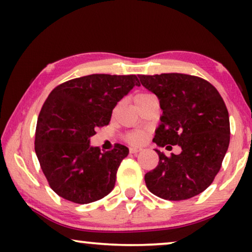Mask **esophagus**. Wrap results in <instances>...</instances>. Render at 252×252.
<instances>
[{"label":"esophagus","instance_id":"obj_1","mask_svg":"<svg viewBox=\"0 0 252 252\" xmlns=\"http://www.w3.org/2000/svg\"><path fill=\"white\" fill-rule=\"evenodd\" d=\"M142 150V147H139V146H132V147H129V151L132 154H137V153H140V151Z\"/></svg>","mask_w":252,"mask_h":252}]
</instances>
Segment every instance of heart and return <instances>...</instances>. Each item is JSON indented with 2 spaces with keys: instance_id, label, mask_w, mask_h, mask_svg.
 I'll return each instance as SVG.
<instances>
[{
  "instance_id": "heart-1",
  "label": "heart",
  "mask_w": 252,
  "mask_h": 252,
  "mask_svg": "<svg viewBox=\"0 0 252 252\" xmlns=\"http://www.w3.org/2000/svg\"><path fill=\"white\" fill-rule=\"evenodd\" d=\"M151 94L149 93H137V94L134 96V102L135 104H140L141 102H143L144 99L150 97ZM126 140L130 143H139L144 139V133L143 132H129L126 134Z\"/></svg>"
}]
</instances>
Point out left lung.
<instances>
[{"label": "left lung", "mask_w": 252, "mask_h": 252, "mask_svg": "<svg viewBox=\"0 0 252 252\" xmlns=\"http://www.w3.org/2000/svg\"><path fill=\"white\" fill-rule=\"evenodd\" d=\"M141 84L159 99L163 116L154 142L180 146L181 154L165 156L144 175L149 190L168 201H182L204 191L215 180L229 146L226 104L213 85L196 75H139ZM170 146H168V144Z\"/></svg>", "instance_id": "1"}]
</instances>
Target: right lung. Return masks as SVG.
I'll return each instance as SVG.
<instances>
[{
	"label": "right lung",
	"mask_w": 252,
	"mask_h": 252,
	"mask_svg": "<svg viewBox=\"0 0 252 252\" xmlns=\"http://www.w3.org/2000/svg\"><path fill=\"white\" fill-rule=\"evenodd\" d=\"M134 86L136 75L91 74L55 87L44 101L34 149L50 188L77 204L101 199L115 187L116 174L128 148L116 143L102 153L89 137L108 125L117 103Z\"/></svg>",
	"instance_id": "add662e5"
}]
</instances>
